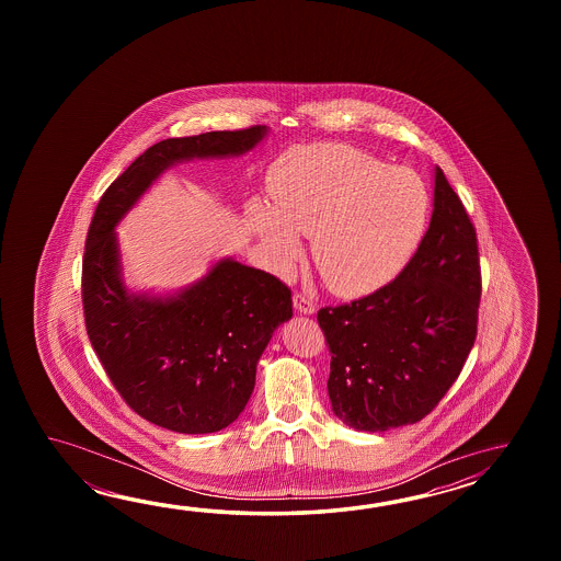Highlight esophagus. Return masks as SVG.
Masks as SVG:
<instances>
[{
    "label": "esophagus",
    "mask_w": 561,
    "mask_h": 561,
    "mask_svg": "<svg viewBox=\"0 0 561 561\" xmlns=\"http://www.w3.org/2000/svg\"><path fill=\"white\" fill-rule=\"evenodd\" d=\"M293 302H295V309H297L298 312H305V314H312V312L317 310L314 300L307 297V295H302V293H297V295L293 297Z\"/></svg>",
    "instance_id": "obj_1"
}]
</instances>
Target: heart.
<instances>
[{
    "instance_id": "b5f03b06",
    "label": "heart",
    "mask_w": 561,
    "mask_h": 561,
    "mask_svg": "<svg viewBox=\"0 0 561 561\" xmlns=\"http://www.w3.org/2000/svg\"><path fill=\"white\" fill-rule=\"evenodd\" d=\"M273 204L254 198L247 220L276 271L288 273L310 237L322 280L341 295L389 283L427 225L430 194L415 172L389 168L341 142L295 146L268 170Z\"/></svg>"
}]
</instances>
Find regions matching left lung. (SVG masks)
<instances>
[{
	"label": "left lung",
	"instance_id": "obj_1",
	"mask_svg": "<svg viewBox=\"0 0 561 561\" xmlns=\"http://www.w3.org/2000/svg\"><path fill=\"white\" fill-rule=\"evenodd\" d=\"M433 204L430 228L394 280L317 312L331 353V405L353 430L389 431L427 417L476 343V227L442 168Z\"/></svg>",
	"mask_w": 561,
	"mask_h": 561
}]
</instances>
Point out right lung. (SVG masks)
<instances>
[{"label":"right lung","instance_id":"1","mask_svg":"<svg viewBox=\"0 0 561 561\" xmlns=\"http://www.w3.org/2000/svg\"><path fill=\"white\" fill-rule=\"evenodd\" d=\"M264 134V126H251L162 140L95 206L82 261L85 331L119 397L158 427L201 435L239 417L259 358L276 327L293 317V298L283 280L237 261L215 264L179 297H131L119 280L114 227L170 164L242 154Z\"/></svg>","mask_w":561,"mask_h":561}]
</instances>
